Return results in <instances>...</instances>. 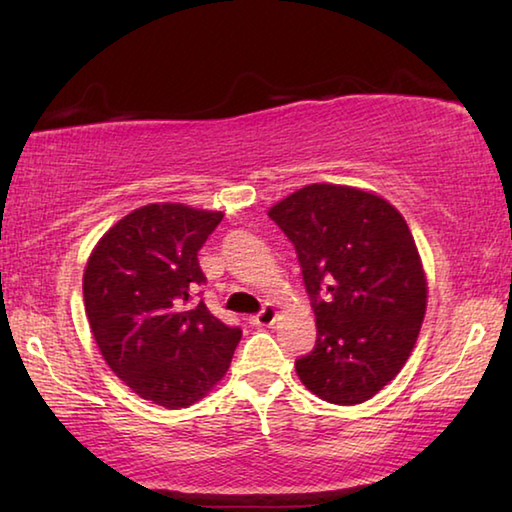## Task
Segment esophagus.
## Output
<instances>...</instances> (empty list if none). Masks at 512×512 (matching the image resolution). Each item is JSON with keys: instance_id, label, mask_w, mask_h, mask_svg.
I'll list each match as a JSON object with an SVG mask.
<instances>
[{"instance_id": "esophagus-1", "label": "esophagus", "mask_w": 512, "mask_h": 512, "mask_svg": "<svg viewBox=\"0 0 512 512\" xmlns=\"http://www.w3.org/2000/svg\"><path fill=\"white\" fill-rule=\"evenodd\" d=\"M275 320H277V309L273 304H266L262 311L250 318V324H255V327H273Z\"/></svg>"}]
</instances>
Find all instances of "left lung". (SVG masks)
I'll use <instances>...</instances> for the list:
<instances>
[{
  "label": "left lung",
  "instance_id": "1",
  "mask_svg": "<svg viewBox=\"0 0 512 512\" xmlns=\"http://www.w3.org/2000/svg\"><path fill=\"white\" fill-rule=\"evenodd\" d=\"M293 241L318 340L295 371L333 405H358L392 383L421 333L427 277L392 203L353 185L311 183L268 210Z\"/></svg>",
  "mask_w": 512,
  "mask_h": 512
}]
</instances>
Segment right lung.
<instances>
[{
  "mask_svg": "<svg viewBox=\"0 0 512 512\" xmlns=\"http://www.w3.org/2000/svg\"><path fill=\"white\" fill-rule=\"evenodd\" d=\"M224 212L147 203L116 221L87 259L82 295L109 369L145 401L179 410L212 392L241 331L190 304L206 282L197 253Z\"/></svg>",
  "mask_w": 512,
  "mask_h": 512,
  "instance_id": "1",
  "label": "right lung"
}]
</instances>
